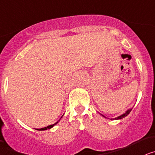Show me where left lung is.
I'll list each match as a JSON object with an SVG mask.
<instances>
[{
    "label": "left lung",
    "mask_w": 155,
    "mask_h": 155,
    "mask_svg": "<svg viewBox=\"0 0 155 155\" xmlns=\"http://www.w3.org/2000/svg\"><path fill=\"white\" fill-rule=\"evenodd\" d=\"M130 111H131V109H130V110L127 111V112H126V113H124V114H123V115H122V116H119V117H117V118H116V120H120V119L124 118V117H126V116H127V115L129 114V113H130Z\"/></svg>",
    "instance_id": "1"
}]
</instances>
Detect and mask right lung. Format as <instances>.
Here are the masks:
<instances>
[{
    "mask_svg": "<svg viewBox=\"0 0 155 155\" xmlns=\"http://www.w3.org/2000/svg\"><path fill=\"white\" fill-rule=\"evenodd\" d=\"M61 118H62V117H61ZM57 123H56L55 124H57ZM55 124H53V125H50V126H48L47 127H44V128H41V129H37V130H48V129H50V128H52V127H53V126L55 125Z\"/></svg>",
    "mask_w": 155,
    "mask_h": 155,
    "instance_id": "obj_1",
    "label": "right lung"
}]
</instances>
